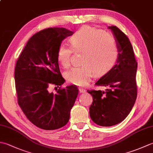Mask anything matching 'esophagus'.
Instances as JSON below:
<instances>
[{
	"instance_id": "1",
	"label": "esophagus",
	"mask_w": 153,
	"mask_h": 153,
	"mask_svg": "<svg viewBox=\"0 0 153 153\" xmlns=\"http://www.w3.org/2000/svg\"><path fill=\"white\" fill-rule=\"evenodd\" d=\"M79 93H85L86 92V90L85 89L82 88V87H79Z\"/></svg>"
}]
</instances>
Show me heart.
Here are the masks:
<instances>
[{"label": "heart", "mask_w": 153, "mask_h": 153, "mask_svg": "<svg viewBox=\"0 0 153 153\" xmlns=\"http://www.w3.org/2000/svg\"><path fill=\"white\" fill-rule=\"evenodd\" d=\"M70 42L71 46L62 43L57 50V60L63 68L70 67L74 51L83 52L82 66L73 68L66 73V79L70 83L86 85L94 74L107 73L118 60L119 51L115 38L100 29L82 27L70 37Z\"/></svg>", "instance_id": "b5f03b06"}]
</instances>
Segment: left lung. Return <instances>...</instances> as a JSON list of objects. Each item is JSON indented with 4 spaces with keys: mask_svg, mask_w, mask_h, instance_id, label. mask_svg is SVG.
<instances>
[{
    "mask_svg": "<svg viewBox=\"0 0 153 153\" xmlns=\"http://www.w3.org/2000/svg\"><path fill=\"white\" fill-rule=\"evenodd\" d=\"M108 28L114 35L121 53L115 66L95 83L96 86L106 87V91H87L93 99L90 117L100 126H112L122 122L130 112L137 95V62L130 41L118 27Z\"/></svg>",
    "mask_w": 153,
    "mask_h": 153,
    "instance_id": "left-lung-1",
    "label": "left lung"
}]
</instances>
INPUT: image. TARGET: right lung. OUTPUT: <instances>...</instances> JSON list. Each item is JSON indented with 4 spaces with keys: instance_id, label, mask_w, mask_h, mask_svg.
Masks as SVG:
<instances>
[{
    "instance_id": "add662e5",
    "label": "right lung",
    "mask_w": 153,
    "mask_h": 153,
    "mask_svg": "<svg viewBox=\"0 0 153 153\" xmlns=\"http://www.w3.org/2000/svg\"><path fill=\"white\" fill-rule=\"evenodd\" d=\"M74 33L65 28H47L32 36L16 64L14 79L18 103L27 118L41 129L53 130L69 121L70 110L78 95L75 85L48 91L61 86L57 50L62 41ZM56 88V87H55Z\"/></svg>"
}]
</instances>
